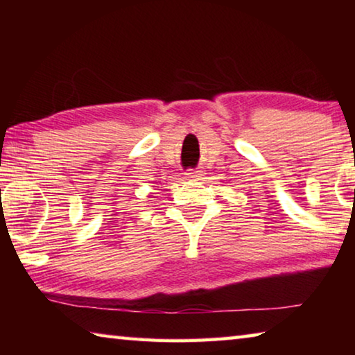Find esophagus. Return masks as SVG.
<instances>
[{"label": "esophagus", "mask_w": 355, "mask_h": 355, "mask_svg": "<svg viewBox=\"0 0 355 355\" xmlns=\"http://www.w3.org/2000/svg\"><path fill=\"white\" fill-rule=\"evenodd\" d=\"M184 175L188 180H196V178L200 177V173H199V171H188L184 173Z\"/></svg>", "instance_id": "34e87169"}]
</instances>
